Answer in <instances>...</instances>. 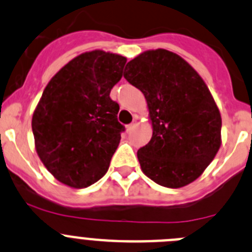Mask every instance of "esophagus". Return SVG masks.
Returning <instances> with one entry per match:
<instances>
[{
	"mask_svg": "<svg viewBox=\"0 0 252 252\" xmlns=\"http://www.w3.org/2000/svg\"><path fill=\"white\" fill-rule=\"evenodd\" d=\"M137 121H134L133 123H130L129 124V126H126V131H128V133H130V131H133L134 129L137 128Z\"/></svg>",
	"mask_w": 252,
	"mask_h": 252,
	"instance_id": "1",
	"label": "esophagus"
}]
</instances>
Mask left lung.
Masks as SVG:
<instances>
[{
  "label": "left lung",
  "mask_w": 252,
  "mask_h": 252,
  "mask_svg": "<svg viewBox=\"0 0 252 252\" xmlns=\"http://www.w3.org/2000/svg\"><path fill=\"white\" fill-rule=\"evenodd\" d=\"M124 78L144 94L153 126L150 142L137 153L143 173L173 189L196 180L221 145V115L205 82L163 48L128 62Z\"/></svg>",
  "instance_id": "8db88e82"
}]
</instances>
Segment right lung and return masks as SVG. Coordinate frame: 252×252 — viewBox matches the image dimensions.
<instances>
[{"mask_svg":"<svg viewBox=\"0 0 252 252\" xmlns=\"http://www.w3.org/2000/svg\"><path fill=\"white\" fill-rule=\"evenodd\" d=\"M126 58L84 52L61 68L44 88L32 117L34 147L58 182L82 189L107 173L124 126L110 99Z\"/></svg>","mask_w":252,"mask_h":252,"instance_id":"add662e5","label":"right lung"}]
</instances>
